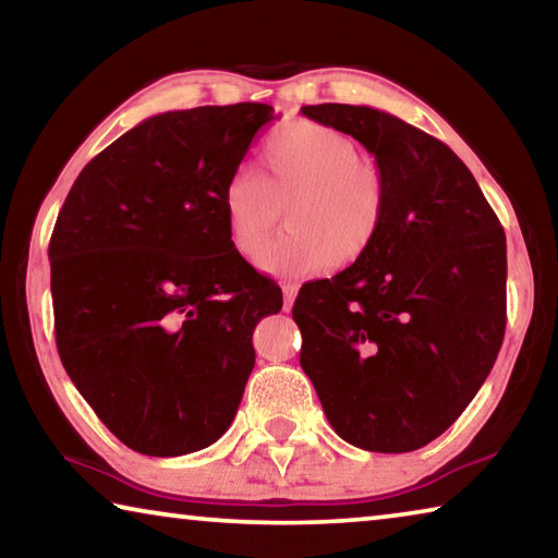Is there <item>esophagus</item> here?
<instances>
[{
    "label": "esophagus",
    "mask_w": 558,
    "mask_h": 558,
    "mask_svg": "<svg viewBox=\"0 0 558 558\" xmlns=\"http://www.w3.org/2000/svg\"><path fill=\"white\" fill-rule=\"evenodd\" d=\"M298 298V288L295 286H282V310L290 313L292 310V302Z\"/></svg>",
    "instance_id": "1"
}]
</instances>
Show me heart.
Returning a JSON list of instances; mask_svg holds the SVG:
<instances>
[{"label":"heart","mask_w":558,"mask_h":558,"mask_svg":"<svg viewBox=\"0 0 558 558\" xmlns=\"http://www.w3.org/2000/svg\"><path fill=\"white\" fill-rule=\"evenodd\" d=\"M286 204L290 231L263 253V270L302 278L332 263L349 266L381 233L384 174L359 157L347 132L315 120L290 122L263 145L260 177L239 169L223 186L226 231L241 258L253 263L260 256Z\"/></svg>","instance_id":"1"}]
</instances>
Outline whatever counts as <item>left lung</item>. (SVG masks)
I'll use <instances>...</instances> for the list:
<instances>
[{
  "mask_svg": "<svg viewBox=\"0 0 558 558\" xmlns=\"http://www.w3.org/2000/svg\"><path fill=\"white\" fill-rule=\"evenodd\" d=\"M302 116L359 140L386 184L372 248L298 292L302 372L339 438L418 450L468 409L502 347L505 229L462 159L428 132L342 102Z\"/></svg>",
  "mask_w": 558,
  "mask_h": 558,
  "instance_id": "obj_1",
  "label": "left lung"
}]
</instances>
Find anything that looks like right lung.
<instances>
[{"label": "right lung", "instance_id": "add662e5", "mask_svg": "<svg viewBox=\"0 0 558 558\" xmlns=\"http://www.w3.org/2000/svg\"><path fill=\"white\" fill-rule=\"evenodd\" d=\"M270 120L266 102L147 118L83 167L56 219L63 369L143 456H186L229 430L256 364L253 329L282 307L223 216V186Z\"/></svg>", "mask_w": 558, "mask_h": 558}]
</instances>
